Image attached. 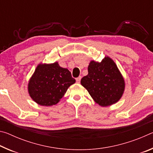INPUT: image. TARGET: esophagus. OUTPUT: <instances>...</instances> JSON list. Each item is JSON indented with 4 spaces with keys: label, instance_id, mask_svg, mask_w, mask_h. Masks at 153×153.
I'll list each match as a JSON object with an SVG mask.
<instances>
[{
    "label": "esophagus",
    "instance_id": "esophagus-1",
    "mask_svg": "<svg viewBox=\"0 0 153 153\" xmlns=\"http://www.w3.org/2000/svg\"><path fill=\"white\" fill-rule=\"evenodd\" d=\"M82 79V77L81 76H79L78 77H77L76 78V82L77 83H79L80 82V80Z\"/></svg>",
    "mask_w": 153,
    "mask_h": 153
}]
</instances>
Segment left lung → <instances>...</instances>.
<instances>
[{
	"mask_svg": "<svg viewBox=\"0 0 153 153\" xmlns=\"http://www.w3.org/2000/svg\"><path fill=\"white\" fill-rule=\"evenodd\" d=\"M88 71V74L82 77L81 84L96 102L102 107H107L120 99L125 88V82L112 59L106 56L100 63L92 61Z\"/></svg>",
	"mask_w": 153,
	"mask_h": 153,
	"instance_id": "obj_1",
	"label": "left lung"
}]
</instances>
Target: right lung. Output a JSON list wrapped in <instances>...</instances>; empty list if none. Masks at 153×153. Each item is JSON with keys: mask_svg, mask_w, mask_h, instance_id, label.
I'll return each instance as SVG.
<instances>
[{"mask_svg": "<svg viewBox=\"0 0 153 153\" xmlns=\"http://www.w3.org/2000/svg\"><path fill=\"white\" fill-rule=\"evenodd\" d=\"M76 82L68 69L58 63L40 64L28 84L31 98L42 106L55 105L59 102L67 88Z\"/></svg>", "mask_w": 153, "mask_h": 153, "instance_id": "right-lung-1", "label": "right lung"}]
</instances>
